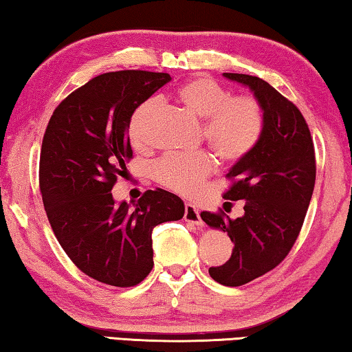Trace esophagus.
Listing matches in <instances>:
<instances>
[{
  "mask_svg": "<svg viewBox=\"0 0 352 352\" xmlns=\"http://www.w3.org/2000/svg\"><path fill=\"white\" fill-rule=\"evenodd\" d=\"M184 220L200 226V228L205 225L204 220H201V217H200V211L192 204L184 205Z\"/></svg>",
  "mask_w": 352,
  "mask_h": 352,
  "instance_id": "esophagus-1",
  "label": "esophagus"
}]
</instances>
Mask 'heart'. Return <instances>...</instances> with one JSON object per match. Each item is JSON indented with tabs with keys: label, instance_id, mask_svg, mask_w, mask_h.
<instances>
[{
	"label": "heart",
	"instance_id": "obj_1",
	"mask_svg": "<svg viewBox=\"0 0 352 352\" xmlns=\"http://www.w3.org/2000/svg\"><path fill=\"white\" fill-rule=\"evenodd\" d=\"M175 98L194 116L205 119L208 144L225 162H237L253 151L264 130V111L250 96L231 93L210 77L197 76L184 82ZM157 104L147 100L136 107L129 122V138L135 147L144 146L147 118ZM214 163L204 152L168 155L153 164L152 174L160 184L183 195H195L211 174Z\"/></svg>",
	"mask_w": 352,
	"mask_h": 352
}]
</instances>
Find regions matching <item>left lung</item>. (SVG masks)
Returning <instances> with one entry per match:
<instances>
[{
    "mask_svg": "<svg viewBox=\"0 0 352 352\" xmlns=\"http://www.w3.org/2000/svg\"><path fill=\"white\" fill-rule=\"evenodd\" d=\"M253 93L264 111L258 144L228 170L234 184L225 199L245 200L243 216L201 212L204 222L233 241V253L210 275L223 285L247 284L281 262L305 222L315 184V152L301 111L256 76L223 73Z\"/></svg>",
    "mask_w": 352,
    "mask_h": 352,
    "instance_id": "left-lung-1",
    "label": "left lung"
}]
</instances>
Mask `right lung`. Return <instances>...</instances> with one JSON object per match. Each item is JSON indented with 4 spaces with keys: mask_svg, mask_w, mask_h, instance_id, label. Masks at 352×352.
I'll return each instance as SVG.
<instances>
[{
    "mask_svg": "<svg viewBox=\"0 0 352 352\" xmlns=\"http://www.w3.org/2000/svg\"><path fill=\"white\" fill-rule=\"evenodd\" d=\"M172 80L166 73L116 71L94 77L52 113L40 153V190L58 243L99 283L132 287L153 267L155 225L180 220L184 204L164 189L135 204L113 199L132 158L129 122L136 107Z\"/></svg>",
    "mask_w": 352,
    "mask_h": 352,
    "instance_id": "right-lung-1",
    "label": "right lung"
}]
</instances>
